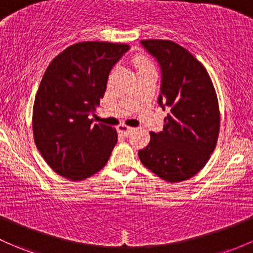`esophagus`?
<instances>
[{
  "label": "esophagus",
  "instance_id": "1",
  "mask_svg": "<svg viewBox=\"0 0 253 253\" xmlns=\"http://www.w3.org/2000/svg\"><path fill=\"white\" fill-rule=\"evenodd\" d=\"M118 128H119V132H121L124 135H128L132 131H133V128L129 126H127V125H120Z\"/></svg>",
  "mask_w": 253,
  "mask_h": 253
}]
</instances>
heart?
I'll return each mask as SVG.
<instances>
[{
  "mask_svg": "<svg viewBox=\"0 0 253 253\" xmlns=\"http://www.w3.org/2000/svg\"><path fill=\"white\" fill-rule=\"evenodd\" d=\"M134 64L138 68V73H139V71L149 70V69H154L153 64L149 62L147 58L143 57V55H137V57L134 58Z\"/></svg>",
  "mask_w": 253,
  "mask_h": 253,
  "instance_id": "1",
  "label": "heart"
}]
</instances>
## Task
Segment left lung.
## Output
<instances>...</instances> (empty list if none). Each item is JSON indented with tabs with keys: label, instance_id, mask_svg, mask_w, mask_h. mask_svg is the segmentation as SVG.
<instances>
[{
	"label": "left lung",
	"instance_id": "left-lung-1",
	"mask_svg": "<svg viewBox=\"0 0 253 253\" xmlns=\"http://www.w3.org/2000/svg\"><path fill=\"white\" fill-rule=\"evenodd\" d=\"M161 68L159 104L169 108L164 129L150 132L138 151L140 161L161 179L175 183L200 171L216 148L219 106L211 78L193 54L169 40H143Z\"/></svg>",
	"mask_w": 253,
	"mask_h": 253
}]
</instances>
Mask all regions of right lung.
I'll return each mask as SVG.
<instances>
[{"label":"right lung","instance_id":"add662e5","mask_svg":"<svg viewBox=\"0 0 253 253\" xmlns=\"http://www.w3.org/2000/svg\"><path fill=\"white\" fill-rule=\"evenodd\" d=\"M128 49L125 43L79 42L44 71L33 109L34 139L58 174L82 180L108 162L118 133L89 116L104 97L109 73Z\"/></svg>","mask_w":253,"mask_h":253}]
</instances>
